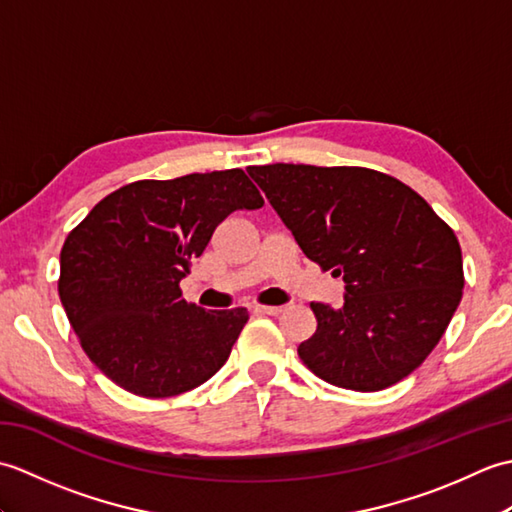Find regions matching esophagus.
Segmentation results:
<instances>
[{"mask_svg":"<svg viewBox=\"0 0 512 512\" xmlns=\"http://www.w3.org/2000/svg\"><path fill=\"white\" fill-rule=\"evenodd\" d=\"M255 312L257 314H270V317H277V314L284 312V308H281V306H255Z\"/></svg>","mask_w":512,"mask_h":512,"instance_id":"esophagus-1","label":"esophagus"}]
</instances>
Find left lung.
Instances as JSON below:
<instances>
[{
  "label": "left lung",
  "mask_w": 512,
  "mask_h": 512,
  "mask_svg": "<svg viewBox=\"0 0 512 512\" xmlns=\"http://www.w3.org/2000/svg\"><path fill=\"white\" fill-rule=\"evenodd\" d=\"M248 176L303 255L343 277L341 308L310 303L317 332L299 356L325 383L378 391L409 376L458 310L455 233L407 184L365 167L264 165Z\"/></svg>",
  "instance_id": "1"
}]
</instances>
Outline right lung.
Masks as SVG:
<instances>
[{"label":"right lung","mask_w":512,"mask_h":512,"mask_svg":"<svg viewBox=\"0 0 512 512\" xmlns=\"http://www.w3.org/2000/svg\"><path fill=\"white\" fill-rule=\"evenodd\" d=\"M264 198L242 169L138 180L107 195L61 248L59 297L90 361L118 387L169 398L209 380L248 321L246 308L182 299L215 226Z\"/></svg>","instance_id":"obj_1"}]
</instances>
